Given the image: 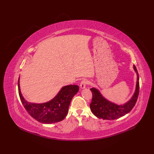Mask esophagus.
<instances>
[{
    "instance_id": "obj_1",
    "label": "esophagus",
    "mask_w": 154,
    "mask_h": 154,
    "mask_svg": "<svg viewBox=\"0 0 154 154\" xmlns=\"http://www.w3.org/2000/svg\"><path fill=\"white\" fill-rule=\"evenodd\" d=\"M88 81L87 80H83L80 82V88H85L86 85L88 84Z\"/></svg>"
}]
</instances>
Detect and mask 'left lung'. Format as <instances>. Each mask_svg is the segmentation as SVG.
Instances as JSON below:
<instances>
[{
	"label": "left lung",
	"mask_w": 154,
	"mask_h": 154,
	"mask_svg": "<svg viewBox=\"0 0 154 154\" xmlns=\"http://www.w3.org/2000/svg\"><path fill=\"white\" fill-rule=\"evenodd\" d=\"M134 67L137 74L136 91L132 97V99L123 105H118L109 101L102 96L99 91L96 88H91L90 90L92 93V98L90 103V108L92 112L96 117L106 120L116 119L122 117L131 111L136 105L139 92V74L136 67L135 66Z\"/></svg>",
	"instance_id": "8db88e82"
}]
</instances>
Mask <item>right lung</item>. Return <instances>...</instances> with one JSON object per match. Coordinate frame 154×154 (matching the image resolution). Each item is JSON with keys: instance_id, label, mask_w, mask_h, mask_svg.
<instances>
[{"instance_id": "add662e5", "label": "right lung", "mask_w": 154, "mask_h": 154, "mask_svg": "<svg viewBox=\"0 0 154 154\" xmlns=\"http://www.w3.org/2000/svg\"><path fill=\"white\" fill-rule=\"evenodd\" d=\"M18 94L22 105L28 114L38 122L50 124L62 121L67 116L71 100L79 91V87L70 85L63 87L54 98L47 103H31L23 97L18 81Z\"/></svg>"}]
</instances>
